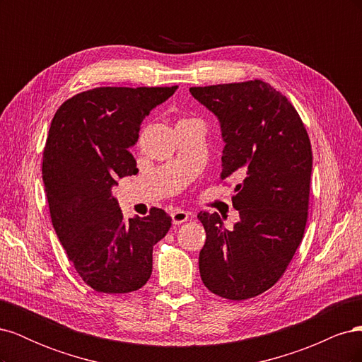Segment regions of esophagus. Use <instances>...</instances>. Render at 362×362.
<instances>
[{
  "label": "esophagus",
  "instance_id": "1",
  "mask_svg": "<svg viewBox=\"0 0 362 362\" xmlns=\"http://www.w3.org/2000/svg\"><path fill=\"white\" fill-rule=\"evenodd\" d=\"M170 216H172V223L173 225H181V223L189 221V213L184 211V210H178V208H177V210H173Z\"/></svg>",
  "mask_w": 362,
  "mask_h": 362
}]
</instances>
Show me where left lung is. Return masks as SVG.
Returning a JSON list of instances; mask_svg holds the SVG:
<instances>
[{
  "instance_id": "obj_1",
  "label": "left lung",
  "mask_w": 362,
  "mask_h": 362,
  "mask_svg": "<svg viewBox=\"0 0 362 362\" xmlns=\"http://www.w3.org/2000/svg\"><path fill=\"white\" fill-rule=\"evenodd\" d=\"M221 122L225 141L221 181L240 180L229 231L217 213H199L205 245L202 282L229 300L255 298L275 286L299 247L308 221L311 141L299 113L269 83L190 87Z\"/></svg>"
}]
</instances>
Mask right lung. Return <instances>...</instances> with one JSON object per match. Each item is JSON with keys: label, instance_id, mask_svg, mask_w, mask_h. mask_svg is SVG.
<instances>
[{"label": "right lung", "instance_id": "right-lung-1", "mask_svg": "<svg viewBox=\"0 0 362 362\" xmlns=\"http://www.w3.org/2000/svg\"><path fill=\"white\" fill-rule=\"evenodd\" d=\"M177 87H95L64 101L51 120L42 178L52 226L76 273L98 293L144 287L152 247L172 225L161 208L127 222L112 187L139 172L129 148L144 119Z\"/></svg>", "mask_w": 362, "mask_h": 362}]
</instances>
